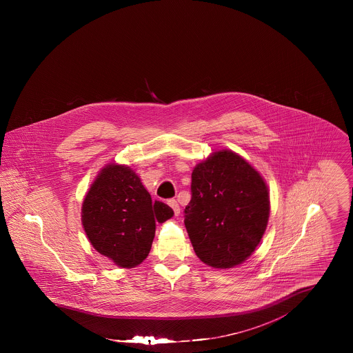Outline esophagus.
Returning <instances> with one entry per match:
<instances>
[{
  "label": "esophagus",
  "instance_id": "esophagus-1",
  "mask_svg": "<svg viewBox=\"0 0 353 353\" xmlns=\"http://www.w3.org/2000/svg\"><path fill=\"white\" fill-rule=\"evenodd\" d=\"M168 205H170V206H171V209L174 210V214H175V216H178V214H179V212H181V208H179L178 202L175 201V200H170V201H168Z\"/></svg>",
  "mask_w": 353,
  "mask_h": 353
}]
</instances>
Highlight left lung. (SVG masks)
<instances>
[{
    "label": "left lung",
    "mask_w": 353,
    "mask_h": 353,
    "mask_svg": "<svg viewBox=\"0 0 353 353\" xmlns=\"http://www.w3.org/2000/svg\"><path fill=\"white\" fill-rule=\"evenodd\" d=\"M269 213L265 179L236 152H212L194 167L185 227L208 266L231 269L243 263L259 245Z\"/></svg>",
    "instance_id": "1"
}]
</instances>
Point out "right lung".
<instances>
[{"label": "right lung", "instance_id": "add662e5", "mask_svg": "<svg viewBox=\"0 0 353 353\" xmlns=\"http://www.w3.org/2000/svg\"><path fill=\"white\" fill-rule=\"evenodd\" d=\"M174 210L152 201L140 176L125 164H105L81 205V223L92 248L114 265L130 269L151 252L156 223Z\"/></svg>", "mask_w": 353, "mask_h": 353}]
</instances>
